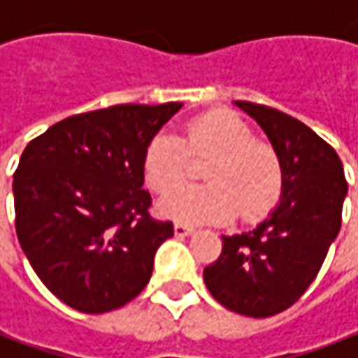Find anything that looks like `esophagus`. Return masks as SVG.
Instances as JSON below:
<instances>
[{"label": "esophagus", "instance_id": "obj_1", "mask_svg": "<svg viewBox=\"0 0 358 358\" xmlns=\"http://www.w3.org/2000/svg\"><path fill=\"white\" fill-rule=\"evenodd\" d=\"M193 231H195V229L189 227L185 223H175V235H177V237H189Z\"/></svg>", "mask_w": 358, "mask_h": 358}]
</instances>
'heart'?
<instances>
[{
    "label": "heart",
    "instance_id": "1",
    "mask_svg": "<svg viewBox=\"0 0 358 358\" xmlns=\"http://www.w3.org/2000/svg\"><path fill=\"white\" fill-rule=\"evenodd\" d=\"M209 160L205 186L182 187L159 201V211L181 223H227L239 213L257 221L279 203L285 169L279 151L255 137L253 129L227 111H213L189 121L181 139L159 133L143 155L145 179L157 193H167L188 176L190 159Z\"/></svg>",
    "mask_w": 358,
    "mask_h": 358
}]
</instances>
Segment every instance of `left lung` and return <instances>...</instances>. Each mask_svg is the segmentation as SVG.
<instances>
[{
    "label": "left lung",
    "mask_w": 358,
    "mask_h": 358,
    "mask_svg": "<svg viewBox=\"0 0 358 358\" xmlns=\"http://www.w3.org/2000/svg\"><path fill=\"white\" fill-rule=\"evenodd\" d=\"M261 125L285 169L281 201L253 231L223 235L219 259L203 271L229 310L265 319L287 310L315 281L341 229L347 179L337 151L299 119L235 101Z\"/></svg>",
    "instance_id": "left-lung-1"
}]
</instances>
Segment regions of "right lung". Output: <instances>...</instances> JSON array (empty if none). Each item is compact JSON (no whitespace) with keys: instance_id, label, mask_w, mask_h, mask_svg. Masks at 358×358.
<instances>
[{"instance_id":"right-lung-1","label":"right lung","mask_w":358,"mask_h":358,"mask_svg":"<svg viewBox=\"0 0 358 358\" xmlns=\"http://www.w3.org/2000/svg\"><path fill=\"white\" fill-rule=\"evenodd\" d=\"M181 107L125 103L71 115L21 153L17 239L41 282L71 309H119L151 279L173 223L149 215L143 155Z\"/></svg>"}]
</instances>
